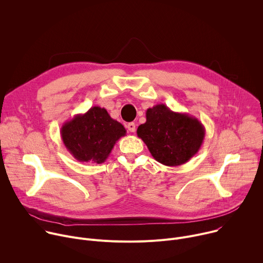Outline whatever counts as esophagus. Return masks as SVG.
Returning a JSON list of instances; mask_svg holds the SVG:
<instances>
[{"label":"esophagus","instance_id":"34e87169","mask_svg":"<svg viewBox=\"0 0 263 263\" xmlns=\"http://www.w3.org/2000/svg\"><path fill=\"white\" fill-rule=\"evenodd\" d=\"M127 128H128V130L130 131V132H135V130H136V125L134 124V123H129V124H127Z\"/></svg>","mask_w":263,"mask_h":263}]
</instances>
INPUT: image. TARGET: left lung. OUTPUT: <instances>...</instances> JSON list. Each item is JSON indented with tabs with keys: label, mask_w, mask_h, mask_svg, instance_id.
Masks as SVG:
<instances>
[{
	"label": "left lung",
	"mask_w": 263,
	"mask_h": 263,
	"mask_svg": "<svg viewBox=\"0 0 263 263\" xmlns=\"http://www.w3.org/2000/svg\"><path fill=\"white\" fill-rule=\"evenodd\" d=\"M145 118V123L137 128V136L155 160L167 166H178L198 153L205 128L197 118L175 112L164 104L148 108Z\"/></svg>",
	"instance_id": "left-lung-1"
}]
</instances>
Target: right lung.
<instances>
[{"mask_svg": "<svg viewBox=\"0 0 263 263\" xmlns=\"http://www.w3.org/2000/svg\"><path fill=\"white\" fill-rule=\"evenodd\" d=\"M126 133L125 127L99 106L76 115L60 130L63 144L74 158L98 164L105 162L117 141Z\"/></svg>", "mask_w": 263, "mask_h": 263, "instance_id": "obj_1", "label": "right lung"}]
</instances>
